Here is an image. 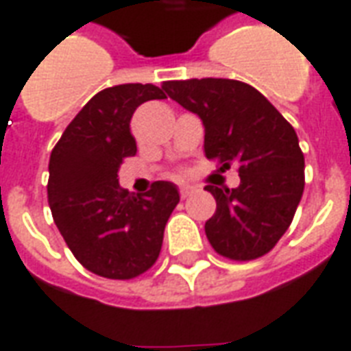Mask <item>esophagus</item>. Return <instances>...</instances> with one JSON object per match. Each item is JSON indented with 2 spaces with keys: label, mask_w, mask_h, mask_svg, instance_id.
Listing matches in <instances>:
<instances>
[{
  "label": "esophagus",
  "mask_w": 351,
  "mask_h": 351,
  "mask_svg": "<svg viewBox=\"0 0 351 351\" xmlns=\"http://www.w3.org/2000/svg\"><path fill=\"white\" fill-rule=\"evenodd\" d=\"M193 193V188L192 186H180V197L186 199V197H190Z\"/></svg>",
  "instance_id": "esophagus-1"
}]
</instances>
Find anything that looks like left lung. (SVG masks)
<instances>
[{
	"label": "left lung",
	"mask_w": 351,
	"mask_h": 351,
	"mask_svg": "<svg viewBox=\"0 0 351 351\" xmlns=\"http://www.w3.org/2000/svg\"><path fill=\"white\" fill-rule=\"evenodd\" d=\"M161 87L201 117L205 156L222 169L237 163V188L207 186L217 199L205 222L209 243L230 261L261 258L291 226L304 192V154L293 125L243 82L203 77Z\"/></svg>",
	"instance_id": "1"
}]
</instances>
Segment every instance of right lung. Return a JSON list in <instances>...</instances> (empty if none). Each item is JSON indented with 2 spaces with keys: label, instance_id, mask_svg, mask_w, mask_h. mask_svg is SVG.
Masks as SVG:
<instances>
[{
  "label": "right lung",
  "instance_id": "right-lung-1",
  "mask_svg": "<svg viewBox=\"0 0 351 351\" xmlns=\"http://www.w3.org/2000/svg\"><path fill=\"white\" fill-rule=\"evenodd\" d=\"M165 99L152 83H125L97 93L73 117L49 159L47 197L58 232L93 274L133 279L158 261L163 232L180 195L158 180L144 195L123 190L117 171L136 154L134 110Z\"/></svg>",
  "mask_w": 351,
  "mask_h": 351
}]
</instances>
